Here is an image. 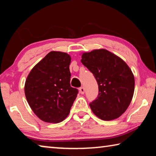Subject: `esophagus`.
Instances as JSON below:
<instances>
[{"label":"esophagus","mask_w":156,"mask_h":156,"mask_svg":"<svg viewBox=\"0 0 156 156\" xmlns=\"http://www.w3.org/2000/svg\"><path fill=\"white\" fill-rule=\"evenodd\" d=\"M79 91H80V93L81 94H84V88L83 87H80V89H79Z\"/></svg>","instance_id":"1"}]
</instances>
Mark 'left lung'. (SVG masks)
Here are the masks:
<instances>
[{"label":"left lung","instance_id":"1","mask_svg":"<svg viewBox=\"0 0 156 156\" xmlns=\"http://www.w3.org/2000/svg\"><path fill=\"white\" fill-rule=\"evenodd\" d=\"M81 62L98 84V96L89 104L92 112L102 120L119 118L133 98L135 80L131 69L122 58L105 49L83 53Z\"/></svg>","mask_w":156,"mask_h":156}]
</instances>
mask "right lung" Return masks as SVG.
<instances>
[{
	"instance_id": "add662e5",
	"label": "right lung",
	"mask_w": 156,
	"mask_h": 156,
	"mask_svg": "<svg viewBox=\"0 0 156 156\" xmlns=\"http://www.w3.org/2000/svg\"><path fill=\"white\" fill-rule=\"evenodd\" d=\"M71 56L52 51L34 66L25 84L26 99L34 113L45 122L58 123L67 117L77 97L70 84Z\"/></svg>"
}]
</instances>
